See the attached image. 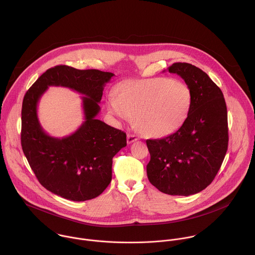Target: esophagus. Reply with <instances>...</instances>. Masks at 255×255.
<instances>
[{"mask_svg":"<svg viewBox=\"0 0 255 255\" xmlns=\"http://www.w3.org/2000/svg\"><path fill=\"white\" fill-rule=\"evenodd\" d=\"M137 138H138V137H137V135H134V134H128V135H127V142L130 144V143H132V142L136 141Z\"/></svg>","mask_w":255,"mask_h":255,"instance_id":"obj_1","label":"esophagus"}]
</instances>
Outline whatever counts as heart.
Instances as JSON below:
<instances>
[{
	"instance_id": "heart-1",
	"label": "heart",
	"mask_w": 255,
	"mask_h": 255,
	"mask_svg": "<svg viewBox=\"0 0 255 255\" xmlns=\"http://www.w3.org/2000/svg\"><path fill=\"white\" fill-rule=\"evenodd\" d=\"M189 86L168 78L127 80L114 91L109 112L121 121L137 118L139 131L151 137L169 136L181 127L189 114Z\"/></svg>"
}]
</instances>
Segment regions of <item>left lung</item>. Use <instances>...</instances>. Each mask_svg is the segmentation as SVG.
Instances as JSON below:
<instances>
[{
	"mask_svg": "<svg viewBox=\"0 0 255 255\" xmlns=\"http://www.w3.org/2000/svg\"><path fill=\"white\" fill-rule=\"evenodd\" d=\"M168 70L189 86L191 108L174 134L146 139V174L159 191L189 196L210 185L221 167L228 147L227 108L220 88L201 69L174 63Z\"/></svg>",
	"mask_w": 255,
	"mask_h": 255,
	"instance_id": "obj_1",
	"label": "left lung"
}]
</instances>
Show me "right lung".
Masks as SVG:
<instances>
[{"label": "right lung", "mask_w": 255, "mask_h": 255, "mask_svg": "<svg viewBox=\"0 0 255 255\" xmlns=\"http://www.w3.org/2000/svg\"><path fill=\"white\" fill-rule=\"evenodd\" d=\"M115 75L66 65L43 73L26 92L21 111V145L39 183L48 191L80 202L99 196L112 181L113 158L126 146V134L96 118L103 90ZM48 86H63L84 96L85 122L72 135L46 134L37 118V104Z\"/></svg>", "instance_id": "obj_1"}]
</instances>
